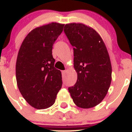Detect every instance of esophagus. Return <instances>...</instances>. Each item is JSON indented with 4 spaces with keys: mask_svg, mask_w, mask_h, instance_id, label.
Segmentation results:
<instances>
[{
    "mask_svg": "<svg viewBox=\"0 0 132 132\" xmlns=\"http://www.w3.org/2000/svg\"><path fill=\"white\" fill-rule=\"evenodd\" d=\"M66 70H64V71H62V76L65 75H66Z\"/></svg>",
    "mask_w": 132,
    "mask_h": 132,
    "instance_id": "obj_1",
    "label": "esophagus"
}]
</instances>
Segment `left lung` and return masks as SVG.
I'll return each mask as SVG.
<instances>
[{
    "label": "left lung",
    "instance_id": "8db88e82",
    "mask_svg": "<svg viewBox=\"0 0 132 132\" xmlns=\"http://www.w3.org/2000/svg\"><path fill=\"white\" fill-rule=\"evenodd\" d=\"M64 31L73 46L77 80L68 88L75 104L82 109L98 105L107 94L112 80L109 52L102 37L82 23L65 25Z\"/></svg>",
    "mask_w": 132,
    "mask_h": 132
}]
</instances>
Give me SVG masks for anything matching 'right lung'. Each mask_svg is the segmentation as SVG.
<instances>
[{
  "label": "right lung",
  "mask_w": 132,
  "mask_h": 132,
  "mask_svg": "<svg viewBox=\"0 0 132 132\" xmlns=\"http://www.w3.org/2000/svg\"><path fill=\"white\" fill-rule=\"evenodd\" d=\"M64 24L52 22L32 29L21 45L16 63V78L21 94L37 109L55 103L62 87V75L54 68L52 47Z\"/></svg>",
  "instance_id": "add662e5"
}]
</instances>
